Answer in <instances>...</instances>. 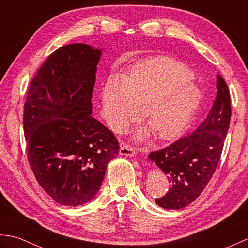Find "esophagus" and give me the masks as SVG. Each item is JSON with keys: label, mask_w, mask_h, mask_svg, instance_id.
<instances>
[{"label": "esophagus", "mask_w": 248, "mask_h": 248, "mask_svg": "<svg viewBox=\"0 0 248 248\" xmlns=\"http://www.w3.org/2000/svg\"><path fill=\"white\" fill-rule=\"evenodd\" d=\"M120 154L124 156H129V157H135L136 151L134 150L133 146H130L127 143H121L120 148Z\"/></svg>", "instance_id": "esophagus-1"}]
</instances>
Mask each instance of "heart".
<instances>
[{"mask_svg":"<svg viewBox=\"0 0 248 248\" xmlns=\"http://www.w3.org/2000/svg\"><path fill=\"white\" fill-rule=\"evenodd\" d=\"M193 74L168 58H154L137 64L124 81L115 76L106 81L103 105L109 125L123 130L142 120L159 139L183 133L201 100V92L191 81Z\"/></svg>","mask_w":248,"mask_h":248,"instance_id":"obj_1","label":"heart"}]
</instances>
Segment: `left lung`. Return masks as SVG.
Wrapping results in <instances>:
<instances>
[{"instance_id": "left-lung-1", "label": "left lung", "mask_w": 248, "mask_h": 248, "mask_svg": "<svg viewBox=\"0 0 248 248\" xmlns=\"http://www.w3.org/2000/svg\"><path fill=\"white\" fill-rule=\"evenodd\" d=\"M216 89L208 117L198 128L150 153L149 158L167 175L170 184L167 194L155 200L161 208H185L198 198L215 172L231 118L229 89L219 74L216 75Z\"/></svg>"}]
</instances>
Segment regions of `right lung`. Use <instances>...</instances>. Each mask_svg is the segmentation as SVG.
Wrapping results in <instances>:
<instances>
[{
	"label": "right lung",
	"instance_id": "1",
	"mask_svg": "<svg viewBox=\"0 0 248 248\" xmlns=\"http://www.w3.org/2000/svg\"><path fill=\"white\" fill-rule=\"evenodd\" d=\"M98 49L69 44L49 55L30 82L23 108L28 160L39 185L58 203H87L119 154L112 131L92 113Z\"/></svg>",
	"mask_w": 248,
	"mask_h": 248
}]
</instances>
